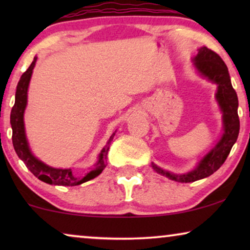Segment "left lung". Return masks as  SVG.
Wrapping results in <instances>:
<instances>
[{
  "label": "left lung",
  "instance_id": "8db88e82",
  "mask_svg": "<svg viewBox=\"0 0 250 250\" xmlns=\"http://www.w3.org/2000/svg\"><path fill=\"white\" fill-rule=\"evenodd\" d=\"M193 64L198 73L208 81L217 84L216 100L223 114V135L217 145L200 160L196 168L186 174H174L151 164L157 173L181 183H190L205 179L223 165L232 146L237 141L240 129L238 116V97L232 87L227 64L216 52L206 46L200 47L193 58Z\"/></svg>",
  "mask_w": 250,
  "mask_h": 250
}]
</instances>
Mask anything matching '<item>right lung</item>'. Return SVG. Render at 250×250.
Masks as SVG:
<instances>
[{"label": "right lung", "instance_id": "right-lung-1", "mask_svg": "<svg viewBox=\"0 0 250 250\" xmlns=\"http://www.w3.org/2000/svg\"><path fill=\"white\" fill-rule=\"evenodd\" d=\"M36 60L37 58L35 57L34 58V61L28 67V69L21 75L20 81L18 82V85H17L16 101L15 105L12 107L11 116H10V123H11L12 127L13 148H15L19 158L25 163L27 168L39 180L49 184H54V186H78V184H82L86 182V181L94 179V177H97L104 170L105 167V160H107L109 146H110V143L112 139H114L116 132L112 133L110 139L107 142V146L101 150L98 162L94 165V168L90 173H87L84 177L77 176L73 172V169L70 168H53V167L47 166L46 164L42 163L36 157H34L33 153L30 152L28 142H27L26 139L25 124H23V112H25L27 104V91H28L29 81L30 77H32L34 67H35Z\"/></svg>", "mask_w": 250, "mask_h": 250}]
</instances>
